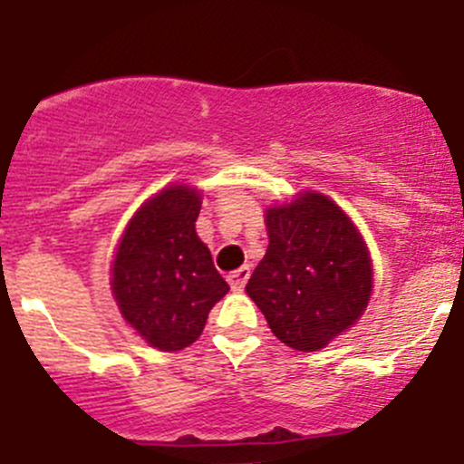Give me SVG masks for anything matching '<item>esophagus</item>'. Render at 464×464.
I'll use <instances>...</instances> for the list:
<instances>
[{
	"instance_id": "34e87169",
	"label": "esophagus",
	"mask_w": 464,
	"mask_h": 464,
	"mask_svg": "<svg viewBox=\"0 0 464 464\" xmlns=\"http://www.w3.org/2000/svg\"><path fill=\"white\" fill-rule=\"evenodd\" d=\"M249 273H252V270H249V266H242V268H237L236 273L228 275V284H231V289L233 291L245 289V284H247V279H249Z\"/></svg>"
}]
</instances>
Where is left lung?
<instances>
[{
    "label": "left lung",
    "mask_w": 464,
    "mask_h": 464,
    "mask_svg": "<svg viewBox=\"0 0 464 464\" xmlns=\"http://www.w3.org/2000/svg\"><path fill=\"white\" fill-rule=\"evenodd\" d=\"M268 249L249 277L275 337L319 352L361 319L372 294V261L353 222L324 194L304 191L266 210Z\"/></svg>",
    "instance_id": "1"
}]
</instances>
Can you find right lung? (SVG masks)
<instances>
[{"mask_svg": "<svg viewBox=\"0 0 464 464\" xmlns=\"http://www.w3.org/2000/svg\"><path fill=\"white\" fill-rule=\"evenodd\" d=\"M201 194L173 185L131 217L112 261V295L150 346L180 352L203 333L228 284L196 236Z\"/></svg>", "mask_w": 464, "mask_h": 464, "instance_id": "right-lung-1", "label": "right lung"}]
</instances>
